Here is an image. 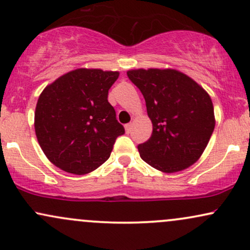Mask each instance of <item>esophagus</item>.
Returning <instances> with one entry per match:
<instances>
[{
	"instance_id": "esophagus-1",
	"label": "esophagus",
	"mask_w": 250,
	"mask_h": 250,
	"mask_svg": "<svg viewBox=\"0 0 250 250\" xmlns=\"http://www.w3.org/2000/svg\"><path fill=\"white\" fill-rule=\"evenodd\" d=\"M125 133H127V134L131 133V129H133V125H131V123H128V125H125Z\"/></svg>"
}]
</instances>
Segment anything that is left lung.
I'll use <instances>...</instances> for the list:
<instances>
[{
  "mask_svg": "<svg viewBox=\"0 0 250 250\" xmlns=\"http://www.w3.org/2000/svg\"><path fill=\"white\" fill-rule=\"evenodd\" d=\"M141 90L153 133L137 146L141 159L162 173H176L203 154L215 128L210 96L197 82L171 68L127 71Z\"/></svg>",
  "mask_w": 250,
  "mask_h": 250,
  "instance_id": "obj_1",
  "label": "left lung"
}]
</instances>
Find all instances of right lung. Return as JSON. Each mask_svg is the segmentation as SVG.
<instances>
[{
  "instance_id": "add662e5",
  "label": "right lung",
  "mask_w": 250,
  "mask_h": 250,
  "mask_svg": "<svg viewBox=\"0 0 250 250\" xmlns=\"http://www.w3.org/2000/svg\"><path fill=\"white\" fill-rule=\"evenodd\" d=\"M119 71L77 68L51 82L37 100L35 134L47 159L67 173L94 171L110 156L125 128L108 102Z\"/></svg>"
}]
</instances>
